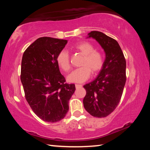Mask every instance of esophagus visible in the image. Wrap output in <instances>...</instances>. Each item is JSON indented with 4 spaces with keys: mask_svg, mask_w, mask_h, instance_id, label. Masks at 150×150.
<instances>
[{
    "mask_svg": "<svg viewBox=\"0 0 150 150\" xmlns=\"http://www.w3.org/2000/svg\"><path fill=\"white\" fill-rule=\"evenodd\" d=\"M83 87L82 85H78V84H76L75 85L76 88H81V87Z\"/></svg>",
    "mask_w": 150,
    "mask_h": 150,
    "instance_id": "34e87169",
    "label": "esophagus"
}]
</instances>
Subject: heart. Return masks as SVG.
Wrapping results in <instances>:
<instances>
[{"instance_id":"b5f03b06","label":"heart","mask_w":150,"mask_h":150,"mask_svg":"<svg viewBox=\"0 0 150 150\" xmlns=\"http://www.w3.org/2000/svg\"><path fill=\"white\" fill-rule=\"evenodd\" d=\"M73 48L83 56L79 64L81 67L71 73L67 76V81L70 83H83L90 77L91 73L96 75L100 71L105 63V57L100 51L95 50V46L88 42L79 43ZM56 62L64 72H68L71 69L70 56L66 50H63L59 52Z\"/></svg>"}]
</instances>
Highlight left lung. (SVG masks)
Here are the masks:
<instances>
[{"label": "left lung", "mask_w": 150, "mask_h": 150, "mask_svg": "<svg viewBox=\"0 0 150 150\" xmlns=\"http://www.w3.org/2000/svg\"><path fill=\"white\" fill-rule=\"evenodd\" d=\"M88 35V38L99 43L106 58L97 77L83 86L87 92L83 105L91 115L105 118L115 110L122 95L126 81V59L115 39L98 31H92Z\"/></svg>", "instance_id": "obj_1"}]
</instances>
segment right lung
Returning <instances> with one entry per match:
<instances>
[{
	"label": "right lung",
	"instance_id": "add662e5",
	"mask_svg": "<svg viewBox=\"0 0 150 150\" xmlns=\"http://www.w3.org/2000/svg\"><path fill=\"white\" fill-rule=\"evenodd\" d=\"M67 40L42 37L25 50L20 79L25 98L34 112L47 122H56L69 110V100L75 91L61 74L56 57Z\"/></svg>",
	"mask_w": 150,
	"mask_h": 150
}]
</instances>
